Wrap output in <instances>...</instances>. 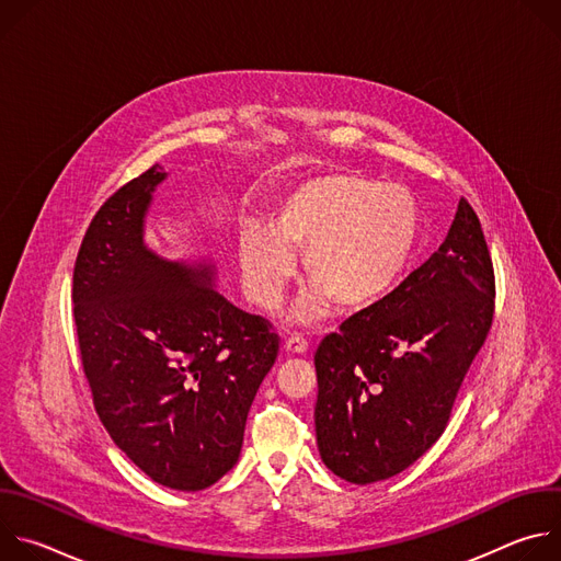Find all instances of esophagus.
I'll use <instances>...</instances> for the list:
<instances>
[{"label":"esophagus","mask_w":561,"mask_h":561,"mask_svg":"<svg viewBox=\"0 0 561 561\" xmlns=\"http://www.w3.org/2000/svg\"><path fill=\"white\" fill-rule=\"evenodd\" d=\"M284 348L290 355H304L308 351V342L304 337H299V335H290V337H286Z\"/></svg>","instance_id":"esophagus-1"}]
</instances>
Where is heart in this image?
<instances>
[{
    "label": "heart",
    "mask_w": 561,
    "mask_h": 561,
    "mask_svg": "<svg viewBox=\"0 0 561 561\" xmlns=\"http://www.w3.org/2000/svg\"><path fill=\"white\" fill-rule=\"evenodd\" d=\"M420 228V199L404 184L351 171L306 178L277 202L273 228L249 224L239 234L247 295L273 310L295 277L299 253L312 288L293 306V322H317L331 301L340 310H364L402 277Z\"/></svg>",
    "instance_id": "1"
}]
</instances>
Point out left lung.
Masks as SVG:
<instances>
[{
    "label": "left lung",
    "mask_w": 561,
    "mask_h": 561,
    "mask_svg": "<svg viewBox=\"0 0 561 561\" xmlns=\"http://www.w3.org/2000/svg\"><path fill=\"white\" fill-rule=\"evenodd\" d=\"M493 312L495 273L484 230L459 199L444 244L317 346L314 433L322 461L364 486L420 459L442 437Z\"/></svg>",
    "instance_id": "left-lung-1"
}]
</instances>
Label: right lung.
<instances>
[{
	"label": "right lung",
	"mask_w": 561,
	"mask_h": 561,
	"mask_svg": "<svg viewBox=\"0 0 561 561\" xmlns=\"http://www.w3.org/2000/svg\"><path fill=\"white\" fill-rule=\"evenodd\" d=\"M154 164L93 217L72 273V314L95 411L152 482L204 491L239 459L247 417L279 353L271 322L213 288L215 268L144 242Z\"/></svg>",
	"instance_id": "right-lung-1"
}]
</instances>
